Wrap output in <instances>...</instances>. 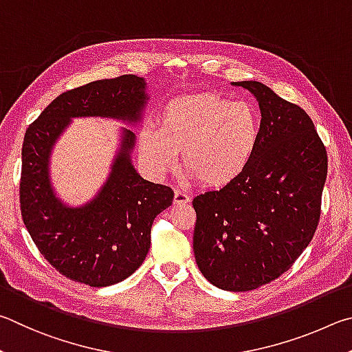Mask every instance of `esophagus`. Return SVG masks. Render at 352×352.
<instances>
[{"instance_id":"34e87169","label":"esophagus","mask_w":352,"mask_h":352,"mask_svg":"<svg viewBox=\"0 0 352 352\" xmlns=\"http://www.w3.org/2000/svg\"><path fill=\"white\" fill-rule=\"evenodd\" d=\"M190 199H192V198H190L187 193L181 192V190H176V192H175V199H173V202H175L176 206H181V204H188Z\"/></svg>"}]
</instances>
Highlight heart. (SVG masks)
<instances>
[{
	"label": "heart",
	"mask_w": 352,
	"mask_h": 352,
	"mask_svg": "<svg viewBox=\"0 0 352 352\" xmlns=\"http://www.w3.org/2000/svg\"><path fill=\"white\" fill-rule=\"evenodd\" d=\"M261 138V116L248 102H233L218 92L171 98L160 113V126L145 125L139 153L153 175L182 170L201 186L223 188L248 170Z\"/></svg>",
	"instance_id": "1"
}]
</instances>
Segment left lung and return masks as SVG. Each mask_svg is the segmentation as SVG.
<instances>
[{
	"label": "left lung",
	"instance_id": "obj_1",
	"mask_svg": "<svg viewBox=\"0 0 352 352\" xmlns=\"http://www.w3.org/2000/svg\"><path fill=\"white\" fill-rule=\"evenodd\" d=\"M261 111L256 153L230 186L196 196L193 252L219 289L245 292L278 278L317 230L328 154L311 117L260 82H235Z\"/></svg>",
	"mask_w": 352,
	"mask_h": 352
}]
</instances>
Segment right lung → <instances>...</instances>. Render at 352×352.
<instances>
[{
  "instance_id": "1",
  "label": "right lung",
  "mask_w": 352,
  "mask_h": 352,
  "mask_svg": "<svg viewBox=\"0 0 352 352\" xmlns=\"http://www.w3.org/2000/svg\"><path fill=\"white\" fill-rule=\"evenodd\" d=\"M145 80L120 76L66 91L47 104L24 134L20 206L23 223L40 254L72 281L91 287L116 285L134 274L151 244L154 218L171 206L175 193L145 181L131 162L135 134L122 129L120 150L100 192L85 206L57 198L49 159L74 117L142 120L148 96Z\"/></svg>"
}]
</instances>
